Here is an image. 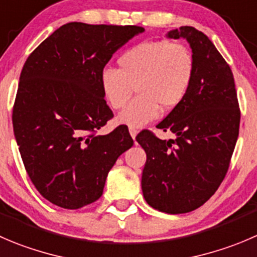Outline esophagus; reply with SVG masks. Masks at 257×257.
I'll return each instance as SVG.
<instances>
[{"instance_id": "34e87169", "label": "esophagus", "mask_w": 257, "mask_h": 257, "mask_svg": "<svg viewBox=\"0 0 257 257\" xmlns=\"http://www.w3.org/2000/svg\"><path fill=\"white\" fill-rule=\"evenodd\" d=\"M129 134H131V137L132 138L134 139V141H136V137H137V134H138V131H137L136 128H129Z\"/></svg>"}]
</instances>
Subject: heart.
I'll return each mask as SVG.
<instances>
[{
	"label": "heart",
	"mask_w": 257,
	"mask_h": 257,
	"mask_svg": "<svg viewBox=\"0 0 257 257\" xmlns=\"http://www.w3.org/2000/svg\"><path fill=\"white\" fill-rule=\"evenodd\" d=\"M118 69L101 70V93L113 109H121L137 88V96L118 115V123L141 128L163 110L183 101L195 75V61L187 47L166 40L144 41L118 57Z\"/></svg>",
	"instance_id": "obj_1"
}]
</instances>
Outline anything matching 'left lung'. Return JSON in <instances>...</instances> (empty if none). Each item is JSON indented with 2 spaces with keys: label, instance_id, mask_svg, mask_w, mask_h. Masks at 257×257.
I'll return each instance as SVG.
<instances>
[{
  "label": "left lung",
  "instance_id": "1",
  "mask_svg": "<svg viewBox=\"0 0 257 257\" xmlns=\"http://www.w3.org/2000/svg\"><path fill=\"white\" fill-rule=\"evenodd\" d=\"M166 36L187 40L195 75L183 101L157 125L176 139L162 141L144 131L137 142L147 153L142 173L147 203L177 215L201 207L225 178L237 142L240 109L232 71L203 32L182 26Z\"/></svg>",
  "mask_w": 257,
  "mask_h": 257
}]
</instances>
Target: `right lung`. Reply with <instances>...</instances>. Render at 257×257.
<instances>
[{
    "mask_svg": "<svg viewBox=\"0 0 257 257\" xmlns=\"http://www.w3.org/2000/svg\"><path fill=\"white\" fill-rule=\"evenodd\" d=\"M141 26L69 22L31 52L22 68L12 113L22 162L40 195L78 210L103 195L118 157L133 146L125 125L98 131L113 118L100 73Z\"/></svg>",
    "mask_w": 257,
    "mask_h": 257,
    "instance_id": "obj_1",
    "label": "right lung"
}]
</instances>
